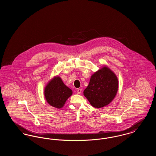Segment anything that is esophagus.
Instances as JSON below:
<instances>
[{
  "label": "esophagus",
  "mask_w": 156,
  "mask_h": 156,
  "mask_svg": "<svg viewBox=\"0 0 156 156\" xmlns=\"http://www.w3.org/2000/svg\"><path fill=\"white\" fill-rule=\"evenodd\" d=\"M82 92V89H77V90H76V93L78 94H80Z\"/></svg>",
  "instance_id": "1"
}]
</instances>
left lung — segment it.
Here are the masks:
<instances>
[{
	"label": "left lung",
	"instance_id": "left-lung-1",
	"mask_svg": "<svg viewBox=\"0 0 156 156\" xmlns=\"http://www.w3.org/2000/svg\"><path fill=\"white\" fill-rule=\"evenodd\" d=\"M119 87L115 74L108 67H103L90 77L83 95L90 105L101 108L110 104L116 96Z\"/></svg>",
	"mask_w": 156,
	"mask_h": 156
}]
</instances>
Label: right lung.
Here are the masks:
<instances>
[{
    "mask_svg": "<svg viewBox=\"0 0 156 156\" xmlns=\"http://www.w3.org/2000/svg\"><path fill=\"white\" fill-rule=\"evenodd\" d=\"M72 94V90L67 87L58 76L54 77L45 87L44 97L47 102L58 109L63 107Z\"/></svg>",
    "mask_w": 156,
    "mask_h": 156,
    "instance_id": "1",
    "label": "right lung"
}]
</instances>
